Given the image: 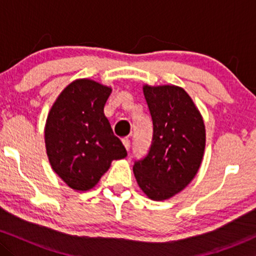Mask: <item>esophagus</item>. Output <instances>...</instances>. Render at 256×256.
<instances>
[{"mask_svg":"<svg viewBox=\"0 0 256 256\" xmlns=\"http://www.w3.org/2000/svg\"><path fill=\"white\" fill-rule=\"evenodd\" d=\"M122 144H124V146L126 148V150H130L131 142H130V140H128V137H126V138H122Z\"/></svg>","mask_w":256,"mask_h":256,"instance_id":"esophagus-1","label":"esophagus"}]
</instances>
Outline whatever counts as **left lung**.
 Returning a JSON list of instances; mask_svg holds the SVG:
<instances>
[{
	"mask_svg": "<svg viewBox=\"0 0 256 256\" xmlns=\"http://www.w3.org/2000/svg\"><path fill=\"white\" fill-rule=\"evenodd\" d=\"M152 122L149 150L134 164L138 185L149 198L162 201L184 189L204 158V124L186 91L174 85L143 86Z\"/></svg>",
	"mask_w": 256,
	"mask_h": 256,
	"instance_id": "8db88e82",
	"label": "left lung"
}]
</instances>
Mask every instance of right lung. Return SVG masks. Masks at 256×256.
Instances as JSON below:
<instances>
[{"label": "right lung", "instance_id": "right-lung-1", "mask_svg": "<svg viewBox=\"0 0 256 256\" xmlns=\"http://www.w3.org/2000/svg\"><path fill=\"white\" fill-rule=\"evenodd\" d=\"M110 92V88L79 79L60 94L49 112L46 154L52 170L74 190L95 186L112 161L128 155L104 113Z\"/></svg>", "mask_w": 256, "mask_h": 256}]
</instances>
